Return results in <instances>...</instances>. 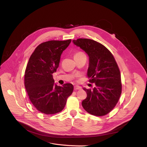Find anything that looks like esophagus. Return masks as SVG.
<instances>
[{
    "instance_id": "34e87169",
    "label": "esophagus",
    "mask_w": 147,
    "mask_h": 147,
    "mask_svg": "<svg viewBox=\"0 0 147 147\" xmlns=\"http://www.w3.org/2000/svg\"><path fill=\"white\" fill-rule=\"evenodd\" d=\"M81 87L80 86H75L74 87V90H81Z\"/></svg>"
}]
</instances>
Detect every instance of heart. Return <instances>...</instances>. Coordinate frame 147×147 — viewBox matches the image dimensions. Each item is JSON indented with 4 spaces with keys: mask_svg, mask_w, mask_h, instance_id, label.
<instances>
[{
    "mask_svg": "<svg viewBox=\"0 0 147 147\" xmlns=\"http://www.w3.org/2000/svg\"><path fill=\"white\" fill-rule=\"evenodd\" d=\"M82 55H84V54L82 52H77L76 53L75 55H74V57H76V56H82Z\"/></svg>",
    "mask_w": 147,
    "mask_h": 147,
    "instance_id": "heart-1",
    "label": "heart"
}]
</instances>
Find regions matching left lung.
<instances>
[{
  "label": "left lung",
  "instance_id": "obj_1",
  "mask_svg": "<svg viewBox=\"0 0 147 147\" xmlns=\"http://www.w3.org/2000/svg\"><path fill=\"white\" fill-rule=\"evenodd\" d=\"M72 42L88 55L87 76L96 86L92 90L83 88L87 96L82 106L92 115H105L116 106L121 93V76L115 59L106 47L96 41L80 38Z\"/></svg>",
  "mask_w": 147,
  "mask_h": 147
}]
</instances>
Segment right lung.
Here are the masks:
<instances>
[{
    "label": "right lung",
    "instance_id": "obj_1",
    "mask_svg": "<svg viewBox=\"0 0 147 147\" xmlns=\"http://www.w3.org/2000/svg\"><path fill=\"white\" fill-rule=\"evenodd\" d=\"M71 39L49 40L39 45L31 55L25 71L24 84L34 107L41 113L53 115L64 109L73 91L71 84L59 86L52 74L59 67L60 56Z\"/></svg>",
    "mask_w": 147,
    "mask_h": 147
}]
</instances>
